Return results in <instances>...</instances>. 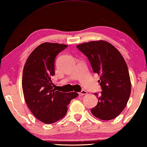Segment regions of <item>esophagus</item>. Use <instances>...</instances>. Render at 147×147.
Wrapping results in <instances>:
<instances>
[{"mask_svg": "<svg viewBox=\"0 0 147 147\" xmlns=\"http://www.w3.org/2000/svg\"><path fill=\"white\" fill-rule=\"evenodd\" d=\"M79 94H80V95H86V94H87V91H85V90H82V91H81V92L79 93Z\"/></svg>", "mask_w": 147, "mask_h": 147, "instance_id": "34e87169", "label": "esophagus"}]
</instances>
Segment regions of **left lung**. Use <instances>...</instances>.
Returning <instances> with one entry per match:
<instances>
[{"label":"left lung","instance_id":"left-lung-1","mask_svg":"<svg viewBox=\"0 0 147 147\" xmlns=\"http://www.w3.org/2000/svg\"><path fill=\"white\" fill-rule=\"evenodd\" d=\"M77 48L88 57L93 72L100 75L102 91L94 93L98 102L91 109V113L103 120L115 118L125 107L131 95V79L125 59L106 41H90Z\"/></svg>","mask_w":147,"mask_h":147}]
</instances>
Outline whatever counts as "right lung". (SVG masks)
I'll list each match as a JSON object with an SVG mask.
<instances>
[{"label":"right lung","mask_w":147,"mask_h":147,"mask_svg":"<svg viewBox=\"0 0 147 147\" xmlns=\"http://www.w3.org/2000/svg\"><path fill=\"white\" fill-rule=\"evenodd\" d=\"M67 47L47 42L41 44L30 53L24 68L22 82L25 100L34 117L47 124L64 117L68 105L79 95L76 92L56 91L52 86L55 58Z\"/></svg>","instance_id":"obj_1"}]
</instances>
